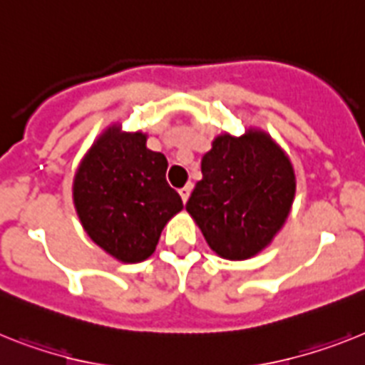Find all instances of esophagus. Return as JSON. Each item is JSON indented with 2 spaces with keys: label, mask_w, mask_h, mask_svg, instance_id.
<instances>
[{
  "label": "esophagus",
  "mask_w": 365,
  "mask_h": 365,
  "mask_svg": "<svg viewBox=\"0 0 365 365\" xmlns=\"http://www.w3.org/2000/svg\"><path fill=\"white\" fill-rule=\"evenodd\" d=\"M191 191H192V185L191 183H187V185H183L182 189H180V197H182L183 204L189 200V197H191Z\"/></svg>",
  "instance_id": "esophagus-1"
}]
</instances>
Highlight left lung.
<instances>
[{"label":"left lung","instance_id":"8db88e82","mask_svg":"<svg viewBox=\"0 0 365 365\" xmlns=\"http://www.w3.org/2000/svg\"><path fill=\"white\" fill-rule=\"evenodd\" d=\"M295 187L292 161L271 135L225 133L202 158V180L185 210L220 258L249 259L284 226Z\"/></svg>","mask_w":365,"mask_h":365}]
</instances>
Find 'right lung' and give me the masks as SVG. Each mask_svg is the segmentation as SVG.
<instances>
[{
  "instance_id": "1",
  "label": "right lung",
  "mask_w": 365,
  "mask_h": 365,
  "mask_svg": "<svg viewBox=\"0 0 365 365\" xmlns=\"http://www.w3.org/2000/svg\"><path fill=\"white\" fill-rule=\"evenodd\" d=\"M167 158L146 148L145 133L111 125L91 146L73 176V204L88 237L122 263L155 250L165 225L183 202L167 183Z\"/></svg>"
}]
</instances>
